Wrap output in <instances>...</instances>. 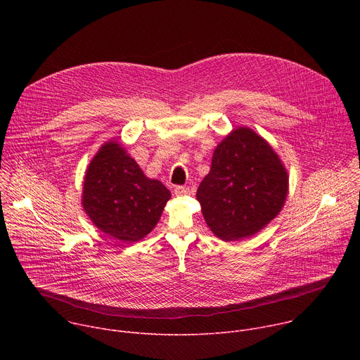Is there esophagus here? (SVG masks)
Listing matches in <instances>:
<instances>
[{
	"mask_svg": "<svg viewBox=\"0 0 360 360\" xmlns=\"http://www.w3.org/2000/svg\"><path fill=\"white\" fill-rule=\"evenodd\" d=\"M174 192H175L176 196H186V195L191 193V189L188 186H176L174 189Z\"/></svg>",
	"mask_w": 360,
	"mask_h": 360,
	"instance_id": "esophagus-1",
	"label": "esophagus"
}]
</instances>
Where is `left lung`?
Returning <instances> with one entry per match:
<instances>
[{
  "mask_svg": "<svg viewBox=\"0 0 360 360\" xmlns=\"http://www.w3.org/2000/svg\"><path fill=\"white\" fill-rule=\"evenodd\" d=\"M288 192L289 175L275 149L253 129L238 127L217 145L196 199L212 233L235 242L275 219Z\"/></svg>",
  "mask_w": 360,
  "mask_h": 360,
  "instance_id": "1",
  "label": "left lung"
}]
</instances>
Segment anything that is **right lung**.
I'll return each mask as SVG.
<instances>
[{"instance_id": "1", "label": "right lung", "mask_w": 360, "mask_h": 360, "mask_svg": "<svg viewBox=\"0 0 360 360\" xmlns=\"http://www.w3.org/2000/svg\"><path fill=\"white\" fill-rule=\"evenodd\" d=\"M169 189L148 178L118 141L102 145L91 160L82 184V208L104 233L132 243L157 226Z\"/></svg>"}]
</instances>
